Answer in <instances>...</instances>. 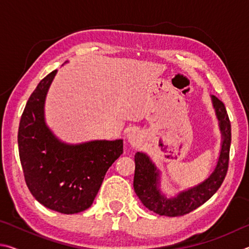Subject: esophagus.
<instances>
[{
	"mask_svg": "<svg viewBox=\"0 0 249 249\" xmlns=\"http://www.w3.org/2000/svg\"><path fill=\"white\" fill-rule=\"evenodd\" d=\"M127 140L132 146H138L142 144V135L137 130L132 129L127 133Z\"/></svg>",
	"mask_w": 249,
	"mask_h": 249,
	"instance_id": "1",
	"label": "esophagus"
}]
</instances>
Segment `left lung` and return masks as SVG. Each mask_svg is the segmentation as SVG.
I'll list each match as a JSON object with an SVG mask.
<instances>
[{
	"mask_svg": "<svg viewBox=\"0 0 249 249\" xmlns=\"http://www.w3.org/2000/svg\"><path fill=\"white\" fill-rule=\"evenodd\" d=\"M212 98L213 107L222 133L221 153L212 174L201 183L181 191L174 197H167L159 189V170L144 153L135 154L134 190L142 203L153 212L165 216H181L192 212L205 203L221 187L229 169L231 148V122L224 103L215 95Z\"/></svg>",
	"mask_w": 249,
	"mask_h": 249,
	"instance_id": "left-lung-1",
	"label": "left lung"
}]
</instances>
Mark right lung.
Masks as SVG:
<instances>
[{"label":"right lung","mask_w":249,"mask_h":249,"mask_svg":"<svg viewBox=\"0 0 249 249\" xmlns=\"http://www.w3.org/2000/svg\"><path fill=\"white\" fill-rule=\"evenodd\" d=\"M57 70L46 75L26 103L18 142L25 181L46 208L64 214L89 209L104 176L123 154V141H91L69 145L45 123V100Z\"/></svg>","instance_id":"right-lung-1"}]
</instances>
